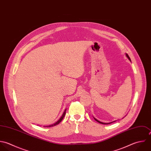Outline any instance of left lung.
Returning <instances> with one entry per match:
<instances>
[{"instance_id": "8db88e82", "label": "left lung", "mask_w": 151, "mask_h": 151, "mask_svg": "<svg viewBox=\"0 0 151 151\" xmlns=\"http://www.w3.org/2000/svg\"><path fill=\"white\" fill-rule=\"evenodd\" d=\"M126 54V56L127 57V58L131 61V58H130V57H129V55H128V54ZM94 118V119L96 121H97L98 122H99V123H100V124H111V123H112V122H109V123H104V122H100V121H99V120H97V119H96L95 118ZM115 121H114V122H115Z\"/></svg>"}]
</instances>
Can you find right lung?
I'll return each instance as SVG.
<instances>
[{"label":"right lung","instance_id":"right-lung-1","mask_svg":"<svg viewBox=\"0 0 151 151\" xmlns=\"http://www.w3.org/2000/svg\"><path fill=\"white\" fill-rule=\"evenodd\" d=\"M65 112H66V109H65V111H64V112H63V115H62V116H61V118L55 122V123H54V124H52V125H48V126H46V127H54V126H55L56 125H58L62 120H63V119L64 118V116H65Z\"/></svg>","mask_w":151,"mask_h":151}]
</instances>
